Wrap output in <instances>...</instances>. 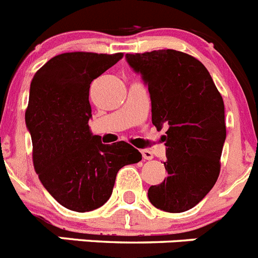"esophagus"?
<instances>
[{
  "mask_svg": "<svg viewBox=\"0 0 258 258\" xmlns=\"http://www.w3.org/2000/svg\"><path fill=\"white\" fill-rule=\"evenodd\" d=\"M141 154H142V157L145 160H151L152 157H154V155H152L150 150H141Z\"/></svg>",
  "mask_w": 258,
  "mask_h": 258,
  "instance_id": "34e87169",
  "label": "esophagus"
}]
</instances>
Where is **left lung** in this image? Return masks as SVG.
<instances>
[{"label":"left lung","instance_id":"8db88e82","mask_svg":"<svg viewBox=\"0 0 258 258\" xmlns=\"http://www.w3.org/2000/svg\"><path fill=\"white\" fill-rule=\"evenodd\" d=\"M127 64L149 86L152 124L166 127L168 177L149 188L154 207L181 213L212 190L226 140L225 106L202 61L177 50L126 54Z\"/></svg>","mask_w":258,"mask_h":258}]
</instances>
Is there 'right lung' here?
I'll list each match as a JSON object with an SVG mask.
<instances>
[{
  "label": "right lung",
  "instance_id": "right-lung-1",
  "mask_svg": "<svg viewBox=\"0 0 258 258\" xmlns=\"http://www.w3.org/2000/svg\"><path fill=\"white\" fill-rule=\"evenodd\" d=\"M121 58L122 52H64L32 79L26 125L33 165L47 192L71 211L103 206L118 170L142 160L141 152L124 141L103 145L89 126L90 84Z\"/></svg>",
  "mask_w": 258,
  "mask_h": 258
}]
</instances>
